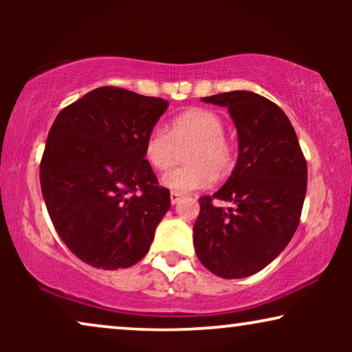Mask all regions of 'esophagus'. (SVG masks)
<instances>
[{
    "mask_svg": "<svg viewBox=\"0 0 352 352\" xmlns=\"http://www.w3.org/2000/svg\"><path fill=\"white\" fill-rule=\"evenodd\" d=\"M170 199H171V204L176 205V204H179V200L182 199V195L179 194V192H171Z\"/></svg>",
    "mask_w": 352,
    "mask_h": 352,
    "instance_id": "obj_1",
    "label": "esophagus"
}]
</instances>
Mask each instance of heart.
Here are the masks:
<instances>
[{
  "label": "heart",
  "mask_w": 352,
  "mask_h": 352,
  "mask_svg": "<svg viewBox=\"0 0 352 352\" xmlns=\"http://www.w3.org/2000/svg\"><path fill=\"white\" fill-rule=\"evenodd\" d=\"M187 165L171 168L162 177L173 192H192L213 184L216 175L232 170L235 151L224 134V120L210 109H189L176 115L168 129L155 126L144 142V157L155 170H166L175 162L177 147L187 146Z\"/></svg>",
  "instance_id": "b5f03b06"
}]
</instances>
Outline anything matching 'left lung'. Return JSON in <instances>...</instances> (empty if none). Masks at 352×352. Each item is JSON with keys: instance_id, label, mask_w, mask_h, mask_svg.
I'll return each instance as SVG.
<instances>
[{"instance_id": "left-lung-1", "label": "left lung", "mask_w": 352, "mask_h": 352, "mask_svg": "<svg viewBox=\"0 0 352 352\" xmlns=\"http://www.w3.org/2000/svg\"><path fill=\"white\" fill-rule=\"evenodd\" d=\"M204 102L228 107L239 134L232 175L213 195L200 197L194 247L200 263L223 278L253 276L274 261L300 224L307 165L283 110L252 91H230ZM213 199L234 204L224 210Z\"/></svg>"}]
</instances>
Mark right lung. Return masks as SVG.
Masks as SVG:
<instances>
[{"label": "right lung", "mask_w": 352, "mask_h": 352, "mask_svg": "<svg viewBox=\"0 0 352 352\" xmlns=\"http://www.w3.org/2000/svg\"><path fill=\"white\" fill-rule=\"evenodd\" d=\"M168 100L123 88L89 91L57 115L40 163L43 199L72 253L98 269L146 256L170 190L144 157Z\"/></svg>", "instance_id": "right-lung-1"}]
</instances>
